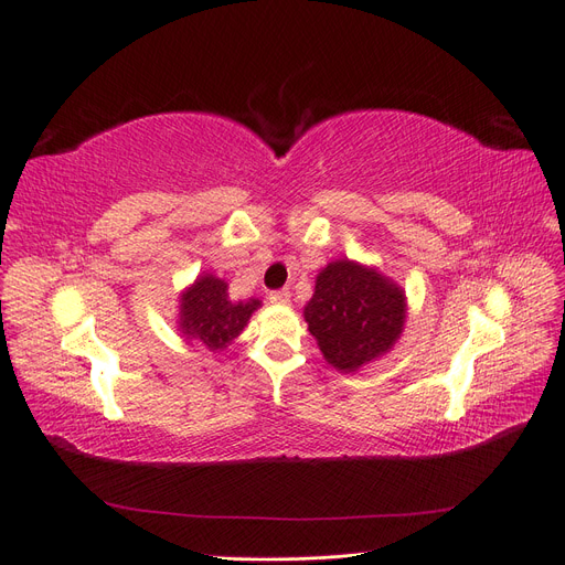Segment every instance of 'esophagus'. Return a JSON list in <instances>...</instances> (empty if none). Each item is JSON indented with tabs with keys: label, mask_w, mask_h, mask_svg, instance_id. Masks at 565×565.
<instances>
[{
	"label": "esophagus",
	"mask_w": 565,
	"mask_h": 565,
	"mask_svg": "<svg viewBox=\"0 0 565 565\" xmlns=\"http://www.w3.org/2000/svg\"><path fill=\"white\" fill-rule=\"evenodd\" d=\"M270 303H289V289H276V292L268 295Z\"/></svg>",
	"instance_id": "34e87169"
}]
</instances>
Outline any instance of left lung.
<instances>
[{
	"mask_svg": "<svg viewBox=\"0 0 565 565\" xmlns=\"http://www.w3.org/2000/svg\"><path fill=\"white\" fill-rule=\"evenodd\" d=\"M405 311V295L396 282L377 268L339 259L318 273L303 318L324 361L341 372H355L396 344Z\"/></svg>",
	"mask_w": 565,
	"mask_h": 565,
	"instance_id": "1",
	"label": "left lung"
}]
</instances>
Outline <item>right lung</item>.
Here are the masks:
<instances>
[{"mask_svg": "<svg viewBox=\"0 0 565 565\" xmlns=\"http://www.w3.org/2000/svg\"><path fill=\"white\" fill-rule=\"evenodd\" d=\"M259 299L231 301L228 285L204 273L181 295L179 330L188 341H198L210 351H224L245 330L249 316L259 309Z\"/></svg>", "mask_w": 565, "mask_h": 565, "instance_id": "obj_1", "label": "right lung"}]
</instances>
